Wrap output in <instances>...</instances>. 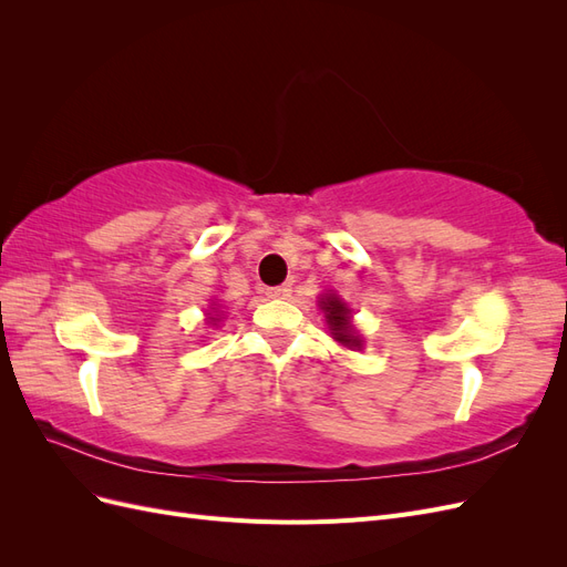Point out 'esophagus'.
Returning <instances> with one entry per match:
<instances>
[{"label": "esophagus", "mask_w": 567, "mask_h": 567, "mask_svg": "<svg viewBox=\"0 0 567 567\" xmlns=\"http://www.w3.org/2000/svg\"><path fill=\"white\" fill-rule=\"evenodd\" d=\"M267 298H274V300H284L290 296V286H274V288H267L265 290Z\"/></svg>", "instance_id": "obj_1"}]
</instances>
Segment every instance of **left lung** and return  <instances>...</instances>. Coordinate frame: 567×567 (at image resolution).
<instances>
[{"label":"left lung","instance_id":"obj_1","mask_svg":"<svg viewBox=\"0 0 567 567\" xmlns=\"http://www.w3.org/2000/svg\"><path fill=\"white\" fill-rule=\"evenodd\" d=\"M321 310H323L326 321H329V329H331V333L338 342H342V346H348V348L362 346L359 336L352 333L350 310L346 307V302H342L338 296H323L321 298Z\"/></svg>","mask_w":567,"mask_h":567}]
</instances>
